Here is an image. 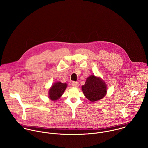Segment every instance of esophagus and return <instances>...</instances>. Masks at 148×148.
<instances>
[{
    "label": "esophagus",
    "mask_w": 148,
    "mask_h": 148,
    "mask_svg": "<svg viewBox=\"0 0 148 148\" xmlns=\"http://www.w3.org/2000/svg\"><path fill=\"white\" fill-rule=\"evenodd\" d=\"M72 85L73 86H74V87H78L79 85V84L78 82H73L72 83Z\"/></svg>",
    "instance_id": "1"
}]
</instances>
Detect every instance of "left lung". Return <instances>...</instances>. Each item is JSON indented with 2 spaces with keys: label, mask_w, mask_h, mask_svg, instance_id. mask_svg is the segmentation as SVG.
<instances>
[{
  "label": "left lung",
  "mask_w": 148,
  "mask_h": 148,
  "mask_svg": "<svg viewBox=\"0 0 148 148\" xmlns=\"http://www.w3.org/2000/svg\"><path fill=\"white\" fill-rule=\"evenodd\" d=\"M82 90L89 100L94 102L106 96V85L101 79L91 75L87 78L85 84L82 86Z\"/></svg>",
  "instance_id": "8db88e82"
}]
</instances>
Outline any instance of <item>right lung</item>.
I'll return each instance as SVG.
<instances>
[{"label":"right lung","mask_w":148,"mask_h":148,"mask_svg":"<svg viewBox=\"0 0 148 148\" xmlns=\"http://www.w3.org/2000/svg\"><path fill=\"white\" fill-rule=\"evenodd\" d=\"M67 85L61 82L55 83L49 90V97L52 100H56L60 98L63 93Z\"/></svg>","instance_id":"obj_1"}]
</instances>
